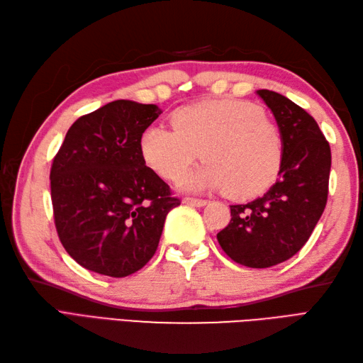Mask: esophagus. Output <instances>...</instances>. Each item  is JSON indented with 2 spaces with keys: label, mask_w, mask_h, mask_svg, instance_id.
I'll use <instances>...</instances> for the list:
<instances>
[{
  "label": "esophagus",
  "mask_w": 363,
  "mask_h": 363,
  "mask_svg": "<svg viewBox=\"0 0 363 363\" xmlns=\"http://www.w3.org/2000/svg\"><path fill=\"white\" fill-rule=\"evenodd\" d=\"M184 203L195 207H204L207 204L206 199H198V198H184Z\"/></svg>",
  "instance_id": "obj_1"
}]
</instances>
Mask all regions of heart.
Masks as SVG:
<instances>
[{"label": "heart", "mask_w": 363, "mask_h": 363, "mask_svg": "<svg viewBox=\"0 0 363 363\" xmlns=\"http://www.w3.org/2000/svg\"><path fill=\"white\" fill-rule=\"evenodd\" d=\"M172 126L146 128L140 152L159 176L177 181L201 151L206 162L182 182L189 190L226 187L230 198H248L264 190L279 169V128L256 104L221 99L187 106L173 113Z\"/></svg>", "instance_id": "b5f03b06"}]
</instances>
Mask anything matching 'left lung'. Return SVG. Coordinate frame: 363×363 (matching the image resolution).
<instances>
[{"mask_svg":"<svg viewBox=\"0 0 363 363\" xmlns=\"http://www.w3.org/2000/svg\"><path fill=\"white\" fill-rule=\"evenodd\" d=\"M282 137L277 181L260 198L230 206L229 225L218 243L237 264L268 268L303 248L328 201L330 148L304 109L276 91L257 90Z\"/></svg>","mask_w":363,"mask_h":363,"instance_id":"obj_1","label":"left lung"}]
</instances>
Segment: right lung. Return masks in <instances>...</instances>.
<instances>
[{
	"label": "right lung",
	"instance_id": "add662e5",
	"mask_svg": "<svg viewBox=\"0 0 363 363\" xmlns=\"http://www.w3.org/2000/svg\"><path fill=\"white\" fill-rule=\"evenodd\" d=\"M156 104L112 101L76 120L51 167L54 223L65 251L98 274L125 277L154 256L181 201L146 167L140 135Z\"/></svg>",
	"mask_w": 363,
	"mask_h": 363
}]
</instances>
